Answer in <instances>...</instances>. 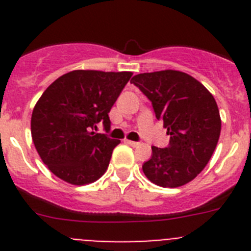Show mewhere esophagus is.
Listing matches in <instances>:
<instances>
[{"instance_id": "1", "label": "esophagus", "mask_w": 251, "mask_h": 251, "mask_svg": "<svg viewBox=\"0 0 251 251\" xmlns=\"http://www.w3.org/2000/svg\"><path fill=\"white\" fill-rule=\"evenodd\" d=\"M126 143H127V145H129V146H132V147H137V146H139V143L138 142H133V141H126Z\"/></svg>"}]
</instances>
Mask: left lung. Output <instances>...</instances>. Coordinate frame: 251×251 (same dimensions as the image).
Instances as JSON below:
<instances>
[{"mask_svg":"<svg viewBox=\"0 0 251 251\" xmlns=\"http://www.w3.org/2000/svg\"><path fill=\"white\" fill-rule=\"evenodd\" d=\"M130 83L152 101L170 136L167 148L152 147V157L142 166L146 177L161 187L191 182L206 167L220 137L215 98L194 76L171 69L138 74Z\"/></svg>","mask_w":251,"mask_h":251,"instance_id":"left-lung-1","label":"left lung"}]
</instances>
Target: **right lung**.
<instances>
[{"label":"right lung","mask_w":251,"mask_h":251,"mask_svg":"<svg viewBox=\"0 0 251 251\" xmlns=\"http://www.w3.org/2000/svg\"><path fill=\"white\" fill-rule=\"evenodd\" d=\"M132 75L73 70L43 93L31 115V136L40 158L55 176L83 186L105 174L121 141L93 129L99 122L109 129L108 114Z\"/></svg>","instance_id":"add662e5"}]
</instances>
